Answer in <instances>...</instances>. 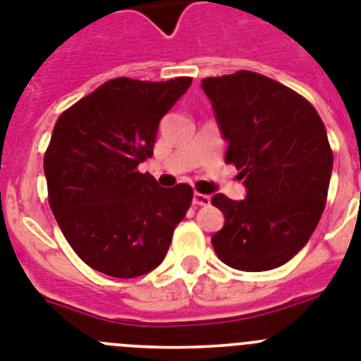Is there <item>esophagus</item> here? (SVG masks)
Segmentation results:
<instances>
[{
    "instance_id": "34e87169",
    "label": "esophagus",
    "mask_w": 361,
    "mask_h": 361,
    "mask_svg": "<svg viewBox=\"0 0 361 361\" xmlns=\"http://www.w3.org/2000/svg\"><path fill=\"white\" fill-rule=\"evenodd\" d=\"M192 203L198 207H207L211 205V196H207V194H200V192H194L192 196Z\"/></svg>"
}]
</instances>
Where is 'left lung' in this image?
<instances>
[{"label":"left lung","mask_w":361,"mask_h":361,"mask_svg":"<svg viewBox=\"0 0 361 361\" xmlns=\"http://www.w3.org/2000/svg\"><path fill=\"white\" fill-rule=\"evenodd\" d=\"M219 133L225 161L243 180L245 200L216 194L212 205L225 225L212 247L238 271H271L300 252L327 202L332 150L325 125L300 94L256 72L202 80Z\"/></svg>","instance_id":"left-lung-1"}]
</instances>
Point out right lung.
Masks as SVG:
<instances>
[{
	"mask_svg": "<svg viewBox=\"0 0 361 361\" xmlns=\"http://www.w3.org/2000/svg\"><path fill=\"white\" fill-rule=\"evenodd\" d=\"M192 78H116L59 116L43 159L49 203L83 262L136 278L163 262L192 202L187 183L165 189L137 165L152 156L159 121Z\"/></svg>",
	"mask_w": 361,
	"mask_h": 361,
	"instance_id": "right-lung-1",
	"label": "right lung"
}]
</instances>
